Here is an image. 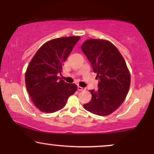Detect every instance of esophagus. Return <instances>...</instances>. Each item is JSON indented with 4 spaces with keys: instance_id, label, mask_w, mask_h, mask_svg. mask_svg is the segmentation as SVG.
I'll list each match as a JSON object with an SVG mask.
<instances>
[{
    "instance_id": "34e87169",
    "label": "esophagus",
    "mask_w": 154,
    "mask_h": 154,
    "mask_svg": "<svg viewBox=\"0 0 154 154\" xmlns=\"http://www.w3.org/2000/svg\"><path fill=\"white\" fill-rule=\"evenodd\" d=\"M77 90H78L79 91H84L85 89L83 88L80 87V86H78V87H77Z\"/></svg>"
}]
</instances>
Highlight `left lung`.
<instances>
[{"label": "left lung", "mask_w": 154, "mask_h": 154, "mask_svg": "<svg viewBox=\"0 0 154 154\" xmlns=\"http://www.w3.org/2000/svg\"><path fill=\"white\" fill-rule=\"evenodd\" d=\"M81 48L100 79L98 90L91 91V100L84 104V109L98 116L109 115L122 105L128 93L130 73L126 62L108 40L89 39Z\"/></svg>", "instance_id": "8db88e82"}]
</instances>
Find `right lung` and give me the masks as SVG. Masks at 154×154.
Returning <instances> with one entry per match:
<instances>
[{"mask_svg": "<svg viewBox=\"0 0 154 154\" xmlns=\"http://www.w3.org/2000/svg\"><path fill=\"white\" fill-rule=\"evenodd\" d=\"M79 36L53 39L38 49L25 73L26 88L34 105L42 112L54 113L66 105L77 91L75 83L60 79L63 63L72 52Z\"/></svg>", "mask_w": 154, "mask_h": 154, "instance_id": "1", "label": "right lung"}]
</instances>
